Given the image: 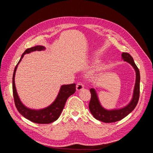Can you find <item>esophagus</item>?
Listing matches in <instances>:
<instances>
[{"label": "esophagus", "mask_w": 153, "mask_h": 153, "mask_svg": "<svg viewBox=\"0 0 153 153\" xmlns=\"http://www.w3.org/2000/svg\"><path fill=\"white\" fill-rule=\"evenodd\" d=\"M84 85L82 82H78V83L77 85H76V90L78 91H82L83 89H84Z\"/></svg>", "instance_id": "obj_1"}]
</instances>
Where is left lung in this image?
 Returning <instances> with one entry per match:
<instances>
[{
  "mask_svg": "<svg viewBox=\"0 0 153 153\" xmlns=\"http://www.w3.org/2000/svg\"><path fill=\"white\" fill-rule=\"evenodd\" d=\"M122 58L124 61L129 63L135 69L136 72V82L134 92L133 95V98L127 106L125 107L118 109L108 110L103 108L100 105V101L98 98L95 89H91L90 92L91 94V98L89 105V108L90 112H91L93 117L98 121H102L106 123H114L119 121L123 119L129 114L136 107L139 100L140 96V71L137 68L135 62L133 61V57L128 53L123 52Z\"/></svg>",
  "mask_w": 153,
  "mask_h": 153,
  "instance_id": "8db88e82",
  "label": "left lung"
}]
</instances>
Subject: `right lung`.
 Wrapping results in <instances>:
<instances>
[{
    "instance_id": "right-lung-1",
    "label": "right lung",
    "mask_w": 153,
    "mask_h": 153,
    "mask_svg": "<svg viewBox=\"0 0 153 153\" xmlns=\"http://www.w3.org/2000/svg\"><path fill=\"white\" fill-rule=\"evenodd\" d=\"M45 49V47H43V46H36V47H34L27 48L24 53L22 54L19 62L16 64L13 76V93L14 101H15V106L18 111L25 118L29 119V121L38 124H50L56 121L62 112L67 99L71 95L75 93L76 91L75 84L62 85L61 89L59 91L58 96H57L56 99L53 101V103L47 108L38 110H32L27 108L21 102L17 94L15 83V73L18 67V64L20 63L25 53H29L31 52H34V51L36 50H43Z\"/></svg>"
}]
</instances>
